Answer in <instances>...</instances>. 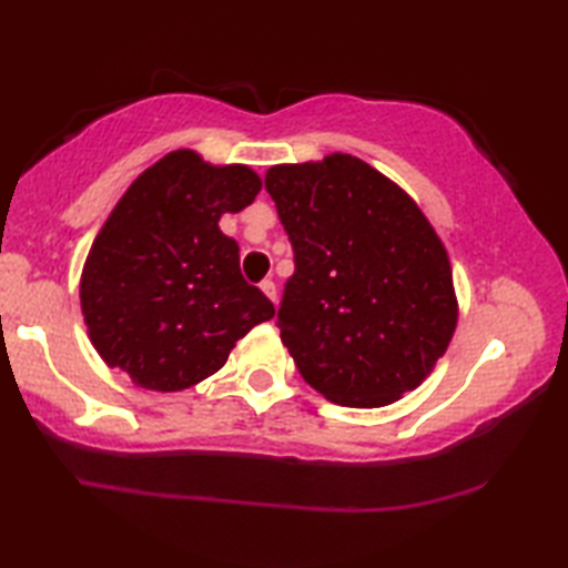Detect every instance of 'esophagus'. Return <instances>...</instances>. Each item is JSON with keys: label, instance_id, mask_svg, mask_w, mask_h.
Segmentation results:
<instances>
[{"label": "esophagus", "instance_id": "esophagus-1", "mask_svg": "<svg viewBox=\"0 0 568 568\" xmlns=\"http://www.w3.org/2000/svg\"><path fill=\"white\" fill-rule=\"evenodd\" d=\"M261 291L267 295V297H271V301L275 303V297H277V291H275V283L271 281V277H265V281L261 283Z\"/></svg>", "mask_w": 568, "mask_h": 568}]
</instances>
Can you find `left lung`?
<instances>
[{"label":"left lung","instance_id":"left-lung-1","mask_svg":"<svg viewBox=\"0 0 568 568\" xmlns=\"http://www.w3.org/2000/svg\"><path fill=\"white\" fill-rule=\"evenodd\" d=\"M265 190L295 263L275 325L305 383L353 408L416 388L456 328L446 247L418 205L341 152L275 165Z\"/></svg>","mask_w":568,"mask_h":568}]
</instances>
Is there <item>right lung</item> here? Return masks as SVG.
I'll return each mask as SVG.
<instances>
[{
	"label": "right lung",
	"mask_w": 568,
	"mask_h": 568,
	"mask_svg": "<svg viewBox=\"0 0 568 568\" xmlns=\"http://www.w3.org/2000/svg\"><path fill=\"white\" fill-rule=\"evenodd\" d=\"M261 178L178 150L148 168L94 237L80 283L90 341L110 368L150 390H182L220 371L235 341L275 315L240 273L217 220L253 203Z\"/></svg>",
	"instance_id": "1"
}]
</instances>
